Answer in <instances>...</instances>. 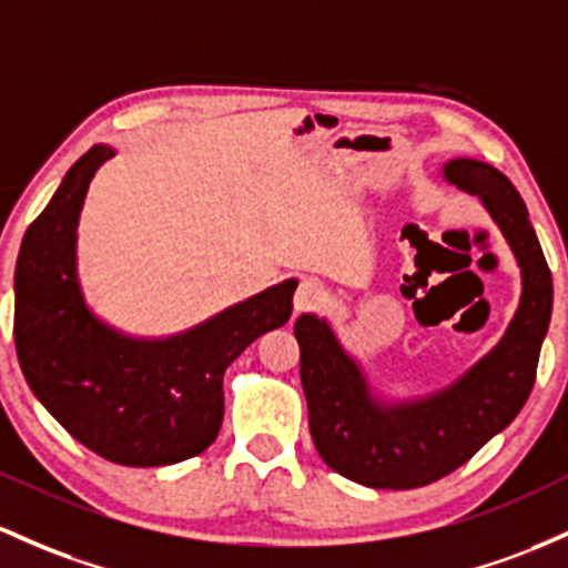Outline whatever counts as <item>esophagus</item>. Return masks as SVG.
Wrapping results in <instances>:
<instances>
[{"label": "esophagus", "instance_id": "34e87169", "mask_svg": "<svg viewBox=\"0 0 568 568\" xmlns=\"http://www.w3.org/2000/svg\"><path fill=\"white\" fill-rule=\"evenodd\" d=\"M323 302H326V288H323L317 280L304 277L302 283H298V288L294 294V310H296V313H307V310L321 307Z\"/></svg>", "mask_w": 568, "mask_h": 568}]
</instances>
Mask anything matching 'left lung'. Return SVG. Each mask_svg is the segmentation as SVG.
<instances>
[{
    "instance_id": "left-lung-1",
    "label": "left lung",
    "mask_w": 568,
    "mask_h": 568,
    "mask_svg": "<svg viewBox=\"0 0 568 568\" xmlns=\"http://www.w3.org/2000/svg\"><path fill=\"white\" fill-rule=\"evenodd\" d=\"M442 178L475 193L520 270V302L494 351L434 394L390 398L326 317L304 313L294 326L315 450L366 488H423L501 434L531 394L550 326L552 274L515 185L477 159L445 161Z\"/></svg>"
}]
</instances>
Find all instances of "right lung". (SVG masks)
Segmentation results:
<instances>
[{
	"label": "right lung",
	"mask_w": 568,
	"mask_h": 568,
	"mask_svg": "<svg viewBox=\"0 0 568 568\" xmlns=\"http://www.w3.org/2000/svg\"><path fill=\"white\" fill-rule=\"evenodd\" d=\"M115 148L93 145L27 229L16 264V351L31 394L80 445L121 466L199 456L223 423V375L261 334L288 323L298 280H283L170 336H134L85 302L78 223Z\"/></svg>",
	"instance_id": "add662e5"
}]
</instances>
